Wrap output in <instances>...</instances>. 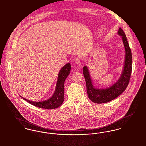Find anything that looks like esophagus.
Segmentation results:
<instances>
[{"instance_id":"esophagus-1","label":"esophagus","mask_w":146,"mask_h":146,"mask_svg":"<svg viewBox=\"0 0 146 146\" xmlns=\"http://www.w3.org/2000/svg\"><path fill=\"white\" fill-rule=\"evenodd\" d=\"M74 60H75V62L76 64H81V60H80V58H77V57H76V58H74Z\"/></svg>"}]
</instances>
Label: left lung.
Masks as SVG:
<instances>
[{"instance_id":"8db88e82","label":"left lung","mask_w":146,"mask_h":146,"mask_svg":"<svg viewBox=\"0 0 146 146\" xmlns=\"http://www.w3.org/2000/svg\"><path fill=\"white\" fill-rule=\"evenodd\" d=\"M117 34L121 37L125 48V56L121 74L116 82L108 88H97L93 86L88 67L84 66L83 68L88 97L90 100L96 103H105L114 100L126 90L130 81L132 66L130 48L126 36L120 27L119 29Z\"/></svg>"}]
</instances>
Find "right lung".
<instances>
[{"instance_id": "right-lung-1", "label": "right lung", "mask_w": 146, "mask_h": 146, "mask_svg": "<svg viewBox=\"0 0 146 146\" xmlns=\"http://www.w3.org/2000/svg\"><path fill=\"white\" fill-rule=\"evenodd\" d=\"M71 65L70 63H67L60 69L58 74V80L55 91L50 98L40 102H34L32 100H29L25 99L21 96L20 97H21L22 98L24 99V100H25L29 103L40 108L52 109L59 107L64 102V82L67 77L69 75Z\"/></svg>"}]
</instances>
